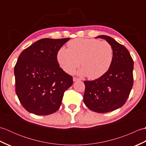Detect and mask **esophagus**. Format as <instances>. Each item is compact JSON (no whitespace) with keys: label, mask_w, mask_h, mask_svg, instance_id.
Masks as SVG:
<instances>
[{"label":"esophagus","mask_w":146,"mask_h":146,"mask_svg":"<svg viewBox=\"0 0 146 146\" xmlns=\"http://www.w3.org/2000/svg\"><path fill=\"white\" fill-rule=\"evenodd\" d=\"M73 82H76V81H78V80H80V78H76V77H73Z\"/></svg>","instance_id":"obj_1"}]
</instances>
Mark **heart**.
I'll use <instances>...</instances> for the list:
<instances>
[{"label":"heart","instance_id":"1","mask_svg":"<svg viewBox=\"0 0 146 146\" xmlns=\"http://www.w3.org/2000/svg\"><path fill=\"white\" fill-rule=\"evenodd\" d=\"M68 46L59 49L57 60L62 69L68 73L81 64L80 75L97 79L106 73L112 63L113 49L107 41L77 38L68 42Z\"/></svg>","mask_w":146,"mask_h":146}]
</instances>
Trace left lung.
Segmentation results:
<instances>
[{
  "instance_id": "8db88e82",
  "label": "left lung",
  "mask_w": 146,
  "mask_h": 146,
  "mask_svg": "<svg viewBox=\"0 0 146 146\" xmlns=\"http://www.w3.org/2000/svg\"><path fill=\"white\" fill-rule=\"evenodd\" d=\"M106 40L113 49V61L104 75L92 81H85L83 102L89 109L98 113H106L122 107L133 86L134 61L129 51L110 36H98L96 38Z\"/></svg>"
}]
</instances>
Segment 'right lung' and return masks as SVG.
<instances>
[{"instance_id": "obj_1", "label": "right lung", "mask_w": 146, "mask_h": 146, "mask_svg": "<svg viewBox=\"0 0 146 146\" xmlns=\"http://www.w3.org/2000/svg\"><path fill=\"white\" fill-rule=\"evenodd\" d=\"M70 38L38 40L22 51L14 67L15 93L29 112L47 115L60 108L73 77L60 67L57 54Z\"/></svg>"}]
</instances>
